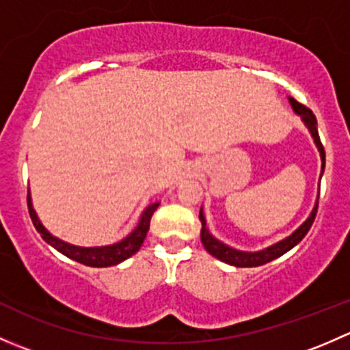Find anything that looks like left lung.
Here are the masks:
<instances>
[{
    "instance_id": "8db88e82",
    "label": "left lung",
    "mask_w": 350,
    "mask_h": 350,
    "mask_svg": "<svg viewBox=\"0 0 350 350\" xmlns=\"http://www.w3.org/2000/svg\"><path fill=\"white\" fill-rule=\"evenodd\" d=\"M289 103H291V107H293V109H295L296 115L301 116L303 123L308 126L310 133H312L313 140H315V146H317V149H319L320 157H322V174H323V169H325V150H323L322 142H320L315 115H313L312 109L306 108L305 105L298 103V101L293 100V98H289ZM317 210H319V198H317L315 208L312 210L310 217L306 218V220L303 221V224L299 225V227L296 228V230L293 232L289 237H286V239H283V241L273 243V245L266 247V249L257 250V252H243V250H237V249H234V247L227 245V243L220 242L218 239H215L213 235L210 234V230H208V227H206V220H204L203 208H201V210H200L201 242H203L204 249H206L208 252H210L213 257L220 259L221 262H227V264H230V266H235V267L262 266V264H267V262H271V260L281 257L283 254L288 252V250H291L293 247L296 245V243H299L303 241V237L308 234L310 227H312V224L315 221Z\"/></svg>"
}]
</instances>
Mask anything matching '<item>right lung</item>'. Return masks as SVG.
<instances>
[{
  "mask_svg": "<svg viewBox=\"0 0 350 350\" xmlns=\"http://www.w3.org/2000/svg\"><path fill=\"white\" fill-rule=\"evenodd\" d=\"M28 213H30L31 221H33L37 232H40L42 239L45 242L51 243L54 249H57L59 252L64 254L69 259L77 260V262L84 264V266L90 267H108V266H116V264L123 262L125 259L132 257L133 254L139 252L140 245L147 237V232L150 227V218H152L154 211L157 210L159 203H152L142 211V217H140L139 225L126 235L125 239H122L120 242L111 243V245H103V247H79L72 245V243H67L61 239L54 237L47 228L42 225V221L38 220L37 213L33 210V204H31L30 191H28Z\"/></svg>",
  "mask_w": 350,
  "mask_h": 350,
  "instance_id": "right-lung-1",
  "label": "right lung"
}]
</instances>
